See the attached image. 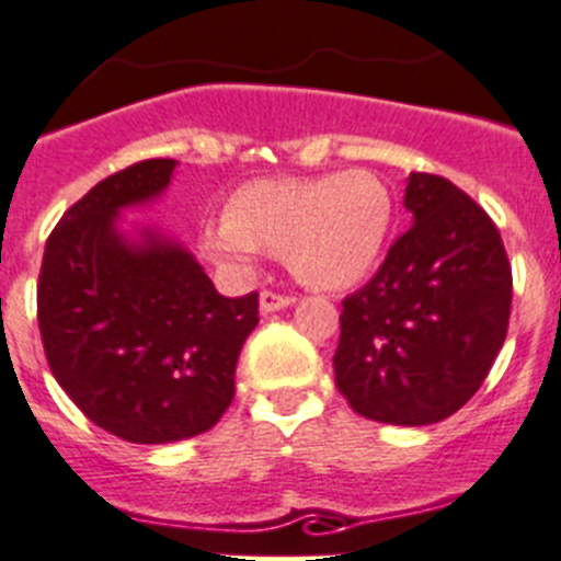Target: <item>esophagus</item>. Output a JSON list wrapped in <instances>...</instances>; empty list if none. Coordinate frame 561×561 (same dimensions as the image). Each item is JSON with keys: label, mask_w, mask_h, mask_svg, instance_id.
<instances>
[{"label": "esophagus", "mask_w": 561, "mask_h": 561, "mask_svg": "<svg viewBox=\"0 0 561 561\" xmlns=\"http://www.w3.org/2000/svg\"><path fill=\"white\" fill-rule=\"evenodd\" d=\"M297 297L295 295H280L275 289H264L261 291V314H272V311H280V308L291 306Z\"/></svg>", "instance_id": "34e87169"}]
</instances>
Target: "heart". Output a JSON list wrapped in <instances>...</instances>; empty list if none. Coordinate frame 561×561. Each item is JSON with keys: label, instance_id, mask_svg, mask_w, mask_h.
<instances>
[{"label": "heart", "instance_id": "obj_1", "mask_svg": "<svg viewBox=\"0 0 561 561\" xmlns=\"http://www.w3.org/2000/svg\"><path fill=\"white\" fill-rule=\"evenodd\" d=\"M394 222L387 183L364 169L322 178L259 180L230 197L205 233L210 259L250 266L255 250L286 255L291 275L314 289H351L378 266Z\"/></svg>", "mask_w": 561, "mask_h": 561}]
</instances>
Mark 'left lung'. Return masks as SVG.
I'll list each match as a JSON object with an SVG mask.
<instances>
[{"instance_id": "obj_1", "label": "left lung", "mask_w": 561, "mask_h": 561, "mask_svg": "<svg viewBox=\"0 0 561 561\" xmlns=\"http://www.w3.org/2000/svg\"><path fill=\"white\" fill-rule=\"evenodd\" d=\"M405 208L414 225L342 300L333 373L362 417L431 425L490 375L512 314V264L490 214L450 180L411 172Z\"/></svg>"}]
</instances>
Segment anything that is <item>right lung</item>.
<instances>
[{"label": "right lung", "instance_id": "1", "mask_svg": "<svg viewBox=\"0 0 561 561\" xmlns=\"http://www.w3.org/2000/svg\"><path fill=\"white\" fill-rule=\"evenodd\" d=\"M172 158L100 180L44 247L38 328L55 381L107 434L167 445L214 428L236 394L241 344L259 325V291L222 297L172 241L127 247L125 205L169 186Z\"/></svg>", "mask_w": 561, "mask_h": 561}]
</instances>
